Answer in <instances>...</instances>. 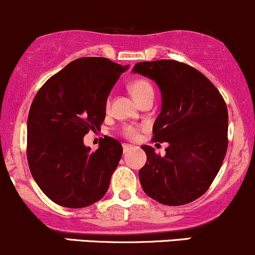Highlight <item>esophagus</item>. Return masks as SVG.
<instances>
[{
	"instance_id": "1",
	"label": "esophagus",
	"mask_w": 255,
	"mask_h": 255,
	"mask_svg": "<svg viewBox=\"0 0 255 255\" xmlns=\"http://www.w3.org/2000/svg\"><path fill=\"white\" fill-rule=\"evenodd\" d=\"M131 149H132V146H131V145H123V151H124V154L128 153Z\"/></svg>"
}]
</instances>
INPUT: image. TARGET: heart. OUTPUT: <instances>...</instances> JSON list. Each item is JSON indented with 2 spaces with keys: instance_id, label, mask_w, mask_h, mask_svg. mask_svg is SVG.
<instances>
[{
  "instance_id": "b5f03b06",
  "label": "heart",
  "mask_w": 255,
  "mask_h": 255,
  "mask_svg": "<svg viewBox=\"0 0 255 255\" xmlns=\"http://www.w3.org/2000/svg\"><path fill=\"white\" fill-rule=\"evenodd\" d=\"M128 89H130L131 94H132V97L135 98L136 102H137L138 99L142 98L143 96H146L147 93H149V92H153L152 86L145 80L133 81V82H131L130 86H128ZM124 135L127 136L128 138H136L137 137V131H136L135 128L127 127L124 128Z\"/></svg>"
}]
</instances>
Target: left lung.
Here are the masks:
<instances>
[{
  "label": "left lung",
  "instance_id": "obj_1",
  "mask_svg": "<svg viewBox=\"0 0 255 255\" xmlns=\"http://www.w3.org/2000/svg\"><path fill=\"white\" fill-rule=\"evenodd\" d=\"M132 72L154 81L161 91L152 131L154 142L168 143L164 156L141 146L147 156L138 170L143 191L163 205L191 203L214 182L227 151L224 98L203 73L174 60L138 62Z\"/></svg>",
  "mask_w": 255,
  "mask_h": 255
}]
</instances>
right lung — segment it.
Masks as SVG:
<instances>
[{"mask_svg": "<svg viewBox=\"0 0 255 255\" xmlns=\"http://www.w3.org/2000/svg\"><path fill=\"white\" fill-rule=\"evenodd\" d=\"M128 69L106 57H82L36 93L28 115V164L41 191L57 205L86 207L108 191L122 143L104 137L91 152L83 137L89 130H99L110 91Z\"/></svg>", "mask_w": 255, "mask_h": 255, "instance_id": "right-lung-1", "label": "right lung"}]
</instances>
